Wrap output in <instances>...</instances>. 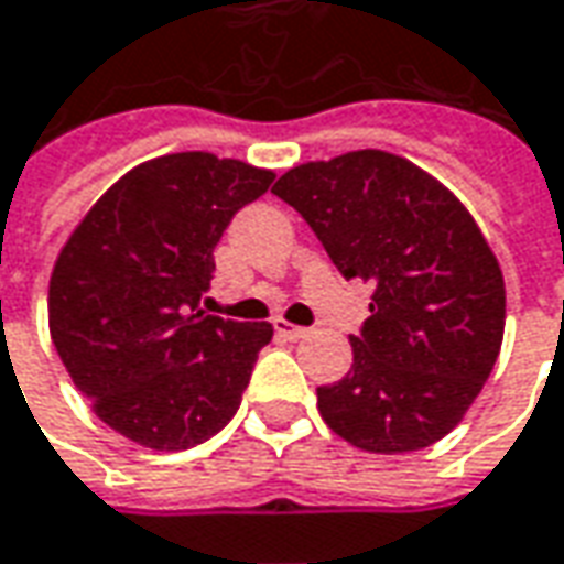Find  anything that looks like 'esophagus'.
<instances>
[{"label": "esophagus", "mask_w": 564, "mask_h": 564, "mask_svg": "<svg viewBox=\"0 0 564 564\" xmlns=\"http://www.w3.org/2000/svg\"><path fill=\"white\" fill-rule=\"evenodd\" d=\"M274 333L286 339V343H299V339H305V327H296V324H286V321H274Z\"/></svg>", "instance_id": "obj_1"}]
</instances>
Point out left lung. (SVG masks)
Wrapping results in <instances>:
<instances>
[{"label":"left lung","instance_id":"8db88e82","mask_svg":"<svg viewBox=\"0 0 564 564\" xmlns=\"http://www.w3.org/2000/svg\"><path fill=\"white\" fill-rule=\"evenodd\" d=\"M339 274L373 283L355 364L317 389L324 423L370 454L420 451L469 411L503 343L507 286L466 206L386 151L305 163L271 187Z\"/></svg>","mask_w":564,"mask_h":564}]
</instances>
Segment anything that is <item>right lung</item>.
I'll use <instances>...</instances> for the list:
<instances>
[{"label": "right lung", "instance_id": "add662e5", "mask_svg": "<svg viewBox=\"0 0 564 564\" xmlns=\"http://www.w3.org/2000/svg\"><path fill=\"white\" fill-rule=\"evenodd\" d=\"M274 172L187 151L141 163L89 209L48 283V330L107 426L185 451L231 423L271 324L200 308L213 250Z\"/></svg>", "mask_w": 564, "mask_h": 564}]
</instances>
